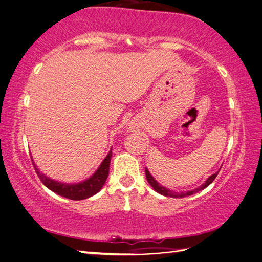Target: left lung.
<instances>
[{
	"label": "left lung",
	"instance_id": "obj_1",
	"mask_svg": "<svg viewBox=\"0 0 262 262\" xmlns=\"http://www.w3.org/2000/svg\"><path fill=\"white\" fill-rule=\"evenodd\" d=\"M217 173H219V172H216V173H214V174H211L209 178H208L206 181H205V184H202L200 187H198V188H195V189H193V190H187V192H181V193H177V192H172V190H170V189H167V188H165V187H163L162 185H159L156 180H155V178L154 177L150 174V172L148 171V168L145 167V177H147V180H148V183L151 185V187L156 190L157 193H159V194H162V195H164V196H172V198H184V196H188V195H192V194H195V193H198V192H200V190H202V189H205L207 186H209L212 181L215 180V178L217 177Z\"/></svg>",
	"mask_w": 262,
	"mask_h": 262
}]
</instances>
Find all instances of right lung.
<instances>
[{
  "label": "right lung",
  "mask_w": 262,
  "mask_h": 262,
  "mask_svg": "<svg viewBox=\"0 0 262 262\" xmlns=\"http://www.w3.org/2000/svg\"><path fill=\"white\" fill-rule=\"evenodd\" d=\"M111 157H112V151L108 152L107 156H106L104 161L101 162L98 170H97L90 178L78 184H63L48 178V177L42 174L41 172L38 170V167L33 161L32 163L39 179H40L41 183L45 185L47 188H50L52 192L56 193L57 195H61V196L63 198L70 199V200H84V199H88L92 196V195L98 193L101 187L104 186L105 181L108 177Z\"/></svg>",
  "instance_id": "right-lung-1"
}]
</instances>
